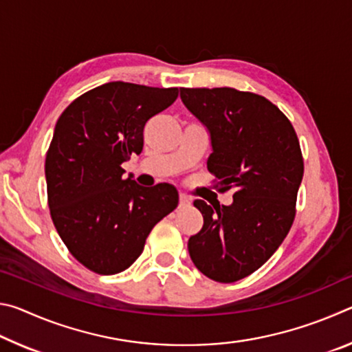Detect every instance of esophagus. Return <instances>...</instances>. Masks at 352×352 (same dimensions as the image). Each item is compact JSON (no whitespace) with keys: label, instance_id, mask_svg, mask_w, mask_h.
Masks as SVG:
<instances>
[{"label":"esophagus","instance_id":"34e87169","mask_svg":"<svg viewBox=\"0 0 352 352\" xmlns=\"http://www.w3.org/2000/svg\"><path fill=\"white\" fill-rule=\"evenodd\" d=\"M190 205V199L186 194H180V206H189Z\"/></svg>","mask_w":352,"mask_h":352}]
</instances>
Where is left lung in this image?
I'll use <instances>...</instances> for the list:
<instances>
[{
	"instance_id": "left-lung-1",
	"label": "left lung",
	"mask_w": 352,
	"mask_h": 352,
	"mask_svg": "<svg viewBox=\"0 0 352 352\" xmlns=\"http://www.w3.org/2000/svg\"><path fill=\"white\" fill-rule=\"evenodd\" d=\"M186 109L210 132L208 170L233 204L195 200L204 226L188 241L189 256L205 276L234 283L252 275L276 252L295 219L302 180L300 141L269 99L234 88H182Z\"/></svg>"
}]
</instances>
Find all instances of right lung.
<instances>
[{"label": "right lung", "mask_w": 352, "mask_h": 352, "mask_svg": "<svg viewBox=\"0 0 352 352\" xmlns=\"http://www.w3.org/2000/svg\"><path fill=\"white\" fill-rule=\"evenodd\" d=\"M178 88L109 82L58 118L47 148V205L69 253L99 275L129 269L148 233L178 205L169 183L142 188L121 164L141 153L146 122L175 102Z\"/></svg>", "instance_id": "add662e5"}]
</instances>
